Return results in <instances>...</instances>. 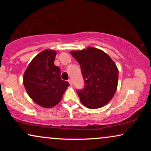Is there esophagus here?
I'll return each instance as SVG.
<instances>
[{
	"instance_id": "1",
	"label": "esophagus",
	"mask_w": 151,
	"mask_h": 151,
	"mask_svg": "<svg viewBox=\"0 0 151 151\" xmlns=\"http://www.w3.org/2000/svg\"><path fill=\"white\" fill-rule=\"evenodd\" d=\"M68 81H69V83H70V85H72V84H73V82H72V79H69Z\"/></svg>"
}]
</instances>
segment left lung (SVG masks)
<instances>
[{"mask_svg": "<svg viewBox=\"0 0 151 151\" xmlns=\"http://www.w3.org/2000/svg\"><path fill=\"white\" fill-rule=\"evenodd\" d=\"M71 55L79 62L84 80V89L77 91L81 103L91 109L107 104L118 85L119 71L113 60L102 50L91 47Z\"/></svg>", "mask_w": 151, "mask_h": 151, "instance_id": "left-lung-1", "label": "left lung"}]
</instances>
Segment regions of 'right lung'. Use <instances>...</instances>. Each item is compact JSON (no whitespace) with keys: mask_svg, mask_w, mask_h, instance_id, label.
Instances as JSON below:
<instances>
[{"mask_svg":"<svg viewBox=\"0 0 151 151\" xmlns=\"http://www.w3.org/2000/svg\"><path fill=\"white\" fill-rule=\"evenodd\" d=\"M56 52L47 50L38 54L25 70L23 84L27 93L38 105L45 108L55 106L61 101L70 86L62 80L60 68L55 65Z\"/></svg>","mask_w":151,"mask_h":151,"instance_id":"add662e5","label":"right lung"}]
</instances>
